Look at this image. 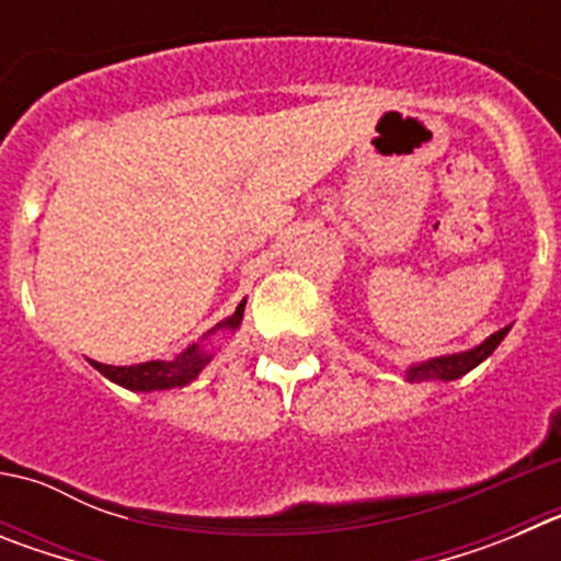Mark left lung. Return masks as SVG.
Here are the masks:
<instances>
[{
  "instance_id": "obj_1",
  "label": "left lung",
  "mask_w": 561,
  "mask_h": 561,
  "mask_svg": "<svg viewBox=\"0 0 561 561\" xmlns=\"http://www.w3.org/2000/svg\"><path fill=\"white\" fill-rule=\"evenodd\" d=\"M512 331V325H505V329L494 331L492 336H485L480 345L469 351H460V354H447V356H433V359H424V362H415L404 370V379L408 381H453L466 376L472 368H478L480 362H485L489 356L494 354L500 342L505 340V334Z\"/></svg>"
}]
</instances>
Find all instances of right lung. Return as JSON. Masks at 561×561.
Returning <instances> with one entry per match:
<instances>
[{"label": "right lung", "instance_id": "right-lung-1", "mask_svg": "<svg viewBox=\"0 0 561 561\" xmlns=\"http://www.w3.org/2000/svg\"><path fill=\"white\" fill-rule=\"evenodd\" d=\"M244 306L247 300L236 306L232 317L221 320L219 325H213L199 342H193L191 348L182 351L180 356H173V359H151V362H140V365H103V362H92V368L101 370L108 381L114 385H121V388L134 390V393H151V390H171V388H185L191 385L202 370L210 365V359L216 356V351L207 348V340L213 334H219V331H238L241 320H244Z\"/></svg>", "mask_w": 561, "mask_h": 561}]
</instances>
